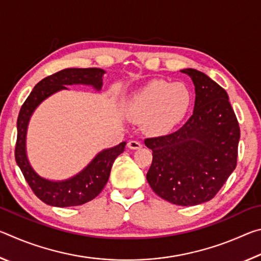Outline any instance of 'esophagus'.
Wrapping results in <instances>:
<instances>
[{
	"instance_id": "34e87169",
	"label": "esophagus",
	"mask_w": 261,
	"mask_h": 261,
	"mask_svg": "<svg viewBox=\"0 0 261 261\" xmlns=\"http://www.w3.org/2000/svg\"><path fill=\"white\" fill-rule=\"evenodd\" d=\"M143 145H141L139 141L137 140H130L129 143H127V147H129L130 149H139Z\"/></svg>"
}]
</instances>
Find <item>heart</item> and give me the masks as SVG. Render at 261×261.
Masks as SVG:
<instances>
[{
	"mask_svg": "<svg viewBox=\"0 0 261 261\" xmlns=\"http://www.w3.org/2000/svg\"><path fill=\"white\" fill-rule=\"evenodd\" d=\"M191 103L192 92L185 83L151 81L130 96L125 112L132 122H144L148 134L161 136L183 120Z\"/></svg>",
	"mask_w": 261,
	"mask_h": 261,
	"instance_id": "obj_1",
	"label": "heart"
}]
</instances>
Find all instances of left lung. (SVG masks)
I'll list each match as a JSON object with an SVG mask.
<instances>
[{
  "label": "left lung",
  "instance_id": "left-lung-1",
  "mask_svg": "<svg viewBox=\"0 0 261 261\" xmlns=\"http://www.w3.org/2000/svg\"><path fill=\"white\" fill-rule=\"evenodd\" d=\"M192 79V116L173 134L148 138L153 151L146 178L162 199L178 206L211 200L235 170L241 132L227 92L204 72L183 69Z\"/></svg>",
  "mask_w": 261,
  "mask_h": 261
}]
</instances>
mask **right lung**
<instances>
[{
	"label": "right lung",
	"instance_id": "right-lung-1",
	"mask_svg": "<svg viewBox=\"0 0 261 261\" xmlns=\"http://www.w3.org/2000/svg\"><path fill=\"white\" fill-rule=\"evenodd\" d=\"M105 73V70L99 68L61 70L39 82L21 106L17 120L16 162L33 192L47 205L72 207L94 199L107 184L115 159L124 152L126 141H122L114 147L102 149L85 168L71 177L60 180L49 179L39 175L29 160L26 138L31 117L41 102L57 92L68 90L67 86L85 85L100 92L103 85Z\"/></svg>",
	"mask_w": 261,
	"mask_h": 261
}]
</instances>
